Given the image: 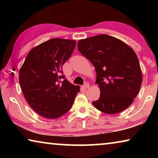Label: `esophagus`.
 I'll use <instances>...</instances> for the list:
<instances>
[{"instance_id":"obj_1","label":"esophagus","mask_w":158,"mask_h":158,"mask_svg":"<svg viewBox=\"0 0 158 158\" xmlns=\"http://www.w3.org/2000/svg\"><path fill=\"white\" fill-rule=\"evenodd\" d=\"M89 87H90V84L88 83H85L83 85V88H84V89H88V88H89Z\"/></svg>"}]
</instances>
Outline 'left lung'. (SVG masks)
Here are the masks:
<instances>
[{
	"label": "left lung",
	"instance_id": "1",
	"mask_svg": "<svg viewBox=\"0 0 158 158\" xmlns=\"http://www.w3.org/2000/svg\"><path fill=\"white\" fill-rule=\"evenodd\" d=\"M77 49L96 72L100 98L93 105L109 114L128 108L137 96L142 81L139 60L132 48L117 38L100 34L79 40Z\"/></svg>",
	"mask_w": 158,
	"mask_h": 158
}]
</instances>
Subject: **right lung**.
Returning <instances> with one entry per match:
<instances>
[{
	"label": "right lung",
	"instance_id": "add662e5",
	"mask_svg": "<svg viewBox=\"0 0 158 158\" xmlns=\"http://www.w3.org/2000/svg\"><path fill=\"white\" fill-rule=\"evenodd\" d=\"M76 42L52 39L34 47L19 70L23 96L34 111L57 118L71 109L80 86L64 79L62 65L72 55Z\"/></svg>",
	"mask_w": 158,
	"mask_h": 158
}]
</instances>
